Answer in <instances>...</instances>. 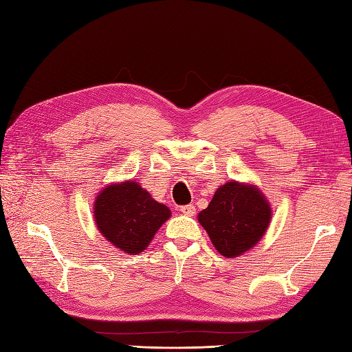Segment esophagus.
Wrapping results in <instances>:
<instances>
[{
    "mask_svg": "<svg viewBox=\"0 0 352 352\" xmlns=\"http://www.w3.org/2000/svg\"><path fill=\"white\" fill-rule=\"evenodd\" d=\"M179 211H182L184 216H193L195 214V206H193V204H187V206L179 207Z\"/></svg>",
    "mask_w": 352,
    "mask_h": 352,
    "instance_id": "esophagus-1",
    "label": "esophagus"
}]
</instances>
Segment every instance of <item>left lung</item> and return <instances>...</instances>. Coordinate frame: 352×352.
I'll list each match as a JSON object with an SVG mask.
<instances>
[{
	"mask_svg": "<svg viewBox=\"0 0 352 352\" xmlns=\"http://www.w3.org/2000/svg\"><path fill=\"white\" fill-rule=\"evenodd\" d=\"M272 210L256 187L228 182L216 190L199 223L214 248L226 258L240 256L255 246L267 231Z\"/></svg>",
	"mask_w": 352,
	"mask_h": 352,
	"instance_id": "obj_1",
	"label": "left lung"
}]
</instances>
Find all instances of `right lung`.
Here are the masks:
<instances>
[{
	"mask_svg": "<svg viewBox=\"0 0 352 352\" xmlns=\"http://www.w3.org/2000/svg\"><path fill=\"white\" fill-rule=\"evenodd\" d=\"M169 216L166 206L154 201L148 192L132 179L108 186L94 204L99 231L113 246L130 255L148 246Z\"/></svg>",
	"mask_w": 352,
	"mask_h": 352,
	"instance_id": "right-lung-1",
	"label": "right lung"
}]
</instances>
